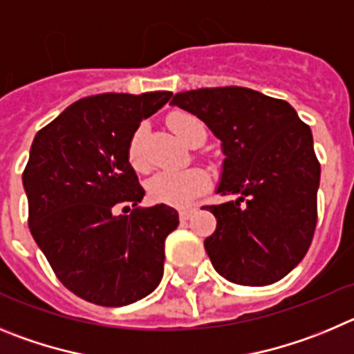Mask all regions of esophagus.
<instances>
[{"mask_svg":"<svg viewBox=\"0 0 354 354\" xmlns=\"http://www.w3.org/2000/svg\"><path fill=\"white\" fill-rule=\"evenodd\" d=\"M192 213H194L192 208L180 209V221H189L190 216H192Z\"/></svg>","mask_w":354,"mask_h":354,"instance_id":"esophagus-1","label":"esophagus"}]
</instances>
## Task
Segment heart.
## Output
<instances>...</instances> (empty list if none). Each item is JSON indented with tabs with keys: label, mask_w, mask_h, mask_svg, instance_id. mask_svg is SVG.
Segmentation results:
<instances>
[{
	"label": "heart",
	"mask_w": 354,
	"mask_h": 354,
	"mask_svg": "<svg viewBox=\"0 0 354 354\" xmlns=\"http://www.w3.org/2000/svg\"><path fill=\"white\" fill-rule=\"evenodd\" d=\"M169 125L185 145H189L197 129H203V123L197 118L183 113L173 114L169 118ZM142 142H145V129L141 127L136 130L129 145V160L138 171H145L148 167ZM208 173L199 167H190L185 171H160L148 181V196L158 205L183 208L192 205L201 194L208 190Z\"/></svg>",
	"instance_id": "obj_1"
}]
</instances>
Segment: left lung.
I'll use <instances>...</instances> for the list:
<instances>
[{
  "instance_id": "1",
  "label": "left lung",
  "mask_w": 354,
  "mask_h": 354,
  "mask_svg": "<svg viewBox=\"0 0 354 354\" xmlns=\"http://www.w3.org/2000/svg\"><path fill=\"white\" fill-rule=\"evenodd\" d=\"M171 106L199 118L222 142L216 194L234 199L206 206L216 218L205 240L213 268L240 286L288 275L317 221L321 165L310 127L286 100L240 86L181 91Z\"/></svg>"
}]
</instances>
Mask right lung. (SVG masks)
I'll list each match as a JSON object with an SVG mask.
<instances>
[{"label": "right lung", "mask_w": 354, "mask_h": 354, "mask_svg": "<svg viewBox=\"0 0 354 354\" xmlns=\"http://www.w3.org/2000/svg\"><path fill=\"white\" fill-rule=\"evenodd\" d=\"M171 97H86L35 136L22 173L28 224L56 277L82 300L122 307L160 284L165 238L180 221L167 205L138 206L145 189L129 162V145L142 120ZM120 204L132 205L133 213L116 216Z\"/></svg>", "instance_id": "1"}]
</instances>
